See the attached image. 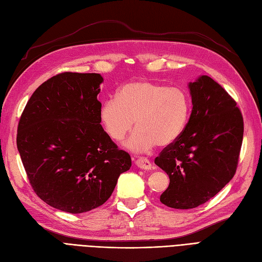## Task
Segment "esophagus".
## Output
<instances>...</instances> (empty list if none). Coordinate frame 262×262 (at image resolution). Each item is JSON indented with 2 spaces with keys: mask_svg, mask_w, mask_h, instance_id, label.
I'll return each mask as SVG.
<instances>
[{
  "mask_svg": "<svg viewBox=\"0 0 262 262\" xmlns=\"http://www.w3.org/2000/svg\"><path fill=\"white\" fill-rule=\"evenodd\" d=\"M135 164L139 168H141V170H151V163L146 158H138L136 161H135Z\"/></svg>",
  "mask_w": 262,
  "mask_h": 262,
  "instance_id": "1",
  "label": "esophagus"
}]
</instances>
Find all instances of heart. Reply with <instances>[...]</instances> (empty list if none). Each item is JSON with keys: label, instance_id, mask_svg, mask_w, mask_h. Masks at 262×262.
<instances>
[{"label": "heart", "instance_id": "1", "mask_svg": "<svg viewBox=\"0 0 262 262\" xmlns=\"http://www.w3.org/2000/svg\"><path fill=\"white\" fill-rule=\"evenodd\" d=\"M190 101L186 92L151 80L126 83L117 97L104 101L100 121L108 137L121 141L133 128L125 142L133 152L143 154L156 145L165 147L180 138L188 122Z\"/></svg>", "mask_w": 262, "mask_h": 262}]
</instances>
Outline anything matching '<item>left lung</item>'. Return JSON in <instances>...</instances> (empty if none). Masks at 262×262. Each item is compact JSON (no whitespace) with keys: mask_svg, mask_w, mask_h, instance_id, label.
<instances>
[{"mask_svg":"<svg viewBox=\"0 0 262 262\" xmlns=\"http://www.w3.org/2000/svg\"><path fill=\"white\" fill-rule=\"evenodd\" d=\"M192 110L180 138L155 163L170 177L163 205L192 209L214 197L236 172L244 122L231 96L207 75L188 83Z\"/></svg>","mask_w":262,"mask_h":262,"instance_id":"obj_1","label":"left lung"}]
</instances>
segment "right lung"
<instances>
[{
  "label": "right lung",
  "mask_w": 262,
  "mask_h": 262,
  "mask_svg": "<svg viewBox=\"0 0 262 262\" xmlns=\"http://www.w3.org/2000/svg\"><path fill=\"white\" fill-rule=\"evenodd\" d=\"M102 82L96 73L53 76L33 92L18 124L17 149L33 190L64 212L102 206L132 166L100 124Z\"/></svg>",
  "instance_id": "obj_1"
}]
</instances>
